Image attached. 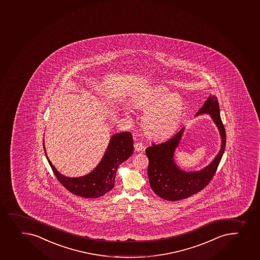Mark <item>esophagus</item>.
Here are the masks:
<instances>
[{"label": "esophagus", "mask_w": 260, "mask_h": 260, "mask_svg": "<svg viewBox=\"0 0 260 260\" xmlns=\"http://www.w3.org/2000/svg\"><path fill=\"white\" fill-rule=\"evenodd\" d=\"M134 147L135 150L139 152V151H142L143 149V144H142V142H136L134 143Z\"/></svg>", "instance_id": "1"}]
</instances>
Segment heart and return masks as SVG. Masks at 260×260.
<instances>
[{
    "instance_id": "heart-1",
    "label": "heart",
    "mask_w": 260,
    "mask_h": 260,
    "mask_svg": "<svg viewBox=\"0 0 260 260\" xmlns=\"http://www.w3.org/2000/svg\"><path fill=\"white\" fill-rule=\"evenodd\" d=\"M135 109L144 113L142 118L143 132L153 138L172 135L179 124L183 104L179 97L170 94L163 87L156 88L134 103Z\"/></svg>"
}]
</instances>
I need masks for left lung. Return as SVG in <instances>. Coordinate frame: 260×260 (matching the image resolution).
Here are the masks:
<instances>
[{
    "mask_svg": "<svg viewBox=\"0 0 260 260\" xmlns=\"http://www.w3.org/2000/svg\"><path fill=\"white\" fill-rule=\"evenodd\" d=\"M208 113L219 129L222 145L219 153L212 163L200 172H187L180 170L174 162V152L182 138L183 128L166 142L153 143L147 147V174L153 192L166 201L184 200L196 194L207 186L217 172L226 145V132L220 117L219 104L216 96L210 95L196 115Z\"/></svg>",
    "mask_w": 260,
    "mask_h": 260,
    "instance_id": "left-lung-1",
    "label": "left lung"
}]
</instances>
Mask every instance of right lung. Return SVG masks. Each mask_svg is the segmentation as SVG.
I'll use <instances>...</instances> for the list:
<instances>
[{
  "mask_svg": "<svg viewBox=\"0 0 260 260\" xmlns=\"http://www.w3.org/2000/svg\"><path fill=\"white\" fill-rule=\"evenodd\" d=\"M44 144V142H43ZM133 137L129 132L113 135L104 157L93 172L84 177L70 178L57 172L48 158L57 180L70 193L84 198H98L113 189L118 166L133 153Z\"/></svg>",
  "mask_w": 260,
  "mask_h": 260,
  "instance_id": "1",
  "label": "right lung"
}]
</instances>
